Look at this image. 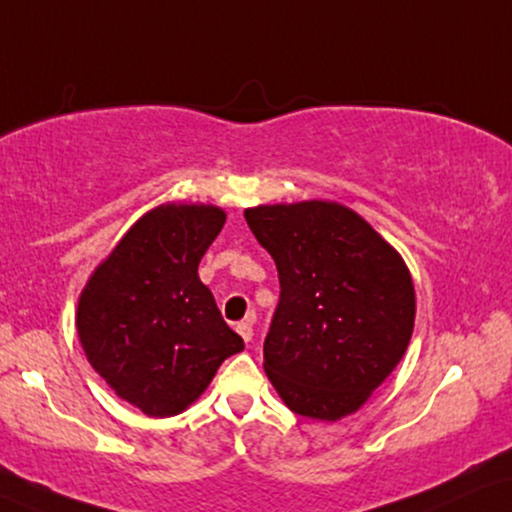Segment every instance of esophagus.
<instances>
[{
	"label": "esophagus",
	"instance_id": "1",
	"mask_svg": "<svg viewBox=\"0 0 512 512\" xmlns=\"http://www.w3.org/2000/svg\"><path fill=\"white\" fill-rule=\"evenodd\" d=\"M236 331L245 342H250L252 340V316H248V319L241 323H236Z\"/></svg>",
	"mask_w": 512,
	"mask_h": 512
}]
</instances>
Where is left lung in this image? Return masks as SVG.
Wrapping results in <instances>:
<instances>
[{
	"label": "left lung",
	"mask_w": 512,
	"mask_h": 512,
	"mask_svg": "<svg viewBox=\"0 0 512 512\" xmlns=\"http://www.w3.org/2000/svg\"><path fill=\"white\" fill-rule=\"evenodd\" d=\"M245 222L276 262L281 297L264 371L290 411L338 420L359 409L409 347L416 293L399 252L328 200L257 205Z\"/></svg>",
	"instance_id": "1"
}]
</instances>
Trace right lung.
Returning <instances> with one entry per match:
<instances>
[{
	"instance_id": "right-lung-1",
	"label": "right lung",
	"mask_w": 512,
	"mask_h": 512,
	"mask_svg": "<svg viewBox=\"0 0 512 512\" xmlns=\"http://www.w3.org/2000/svg\"><path fill=\"white\" fill-rule=\"evenodd\" d=\"M224 222L215 205H160L122 236L82 290L77 333L89 364L146 416H177L243 349L198 278Z\"/></svg>"
}]
</instances>
